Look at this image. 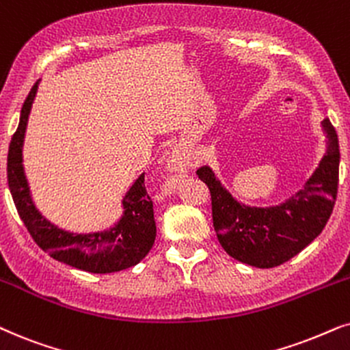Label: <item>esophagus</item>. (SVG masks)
I'll use <instances>...</instances> for the list:
<instances>
[{"label": "esophagus", "mask_w": 350, "mask_h": 350, "mask_svg": "<svg viewBox=\"0 0 350 350\" xmlns=\"http://www.w3.org/2000/svg\"><path fill=\"white\" fill-rule=\"evenodd\" d=\"M169 169L172 172H181L186 167V159L183 157V154L180 152H172V156L169 157Z\"/></svg>", "instance_id": "34e87169"}]
</instances>
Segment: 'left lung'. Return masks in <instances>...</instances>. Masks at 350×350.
<instances>
[{
  "label": "left lung",
  "mask_w": 350,
  "mask_h": 350,
  "mask_svg": "<svg viewBox=\"0 0 350 350\" xmlns=\"http://www.w3.org/2000/svg\"><path fill=\"white\" fill-rule=\"evenodd\" d=\"M321 124L328 136L326 156L304 189L281 206H243L208 167L196 172L208 186L214 228L228 256L257 269H273L297 256L323 231L338 194L339 142L329 119Z\"/></svg>",
  "instance_id": "8db88e82"
}]
</instances>
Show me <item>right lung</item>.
<instances>
[{
	"mask_svg": "<svg viewBox=\"0 0 350 350\" xmlns=\"http://www.w3.org/2000/svg\"><path fill=\"white\" fill-rule=\"evenodd\" d=\"M36 88L38 81L25 98L19 126L12 135L8 152V183L19 217L33 241L59 262L92 273H112L130 269L148 256L156 239L152 201L144 188V175L125 194L122 201L125 211L119 224L101 233H69L57 228L36 211L22 165V144Z\"/></svg>",
	"mask_w": 350,
	"mask_h": 350,
	"instance_id": "1",
	"label": "right lung"
}]
</instances>
